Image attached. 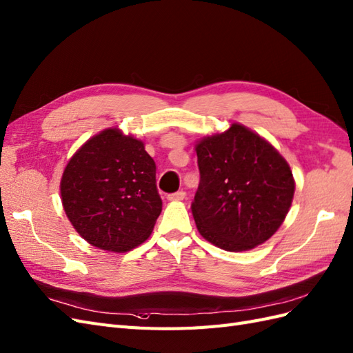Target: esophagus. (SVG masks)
Returning <instances> with one entry per match:
<instances>
[{"label": "esophagus", "instance_id": "esophagus-1", "mask_svg": "<svg viewBox=\"0 0 353 353\" xmlns=\"http://www.w3.org/2000/svg\"><path fill=\"white\" fill-rule=\"evenodd\" d=\"M185 196H186L185 190H177V192H174V194L167 195V199L168 201H182V199H185Z\"/></svg>", "mask_w": 353, "mask_h": 353}]
</instances>
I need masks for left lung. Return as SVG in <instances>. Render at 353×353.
I'll use <instances>...</instances> for the list:
<instances>
[{
    "mask_svg": "<svg viewBox=\"0 0 353 353\" xmlns=\"http://www.w3.org/2000/svg\"><path fill=\"white\" fill-rule=\"evenodd\" d=\"M199 186L192 214L199 234L226 251L263 244L288 213L294 179L268 140L238 123L195 146Z\"/></svg>",
    "mask_w": 353,
    "mask_h": 353,
    "instance_id": "left-lung-1",
    "label": "left lung"
}]
</instances>
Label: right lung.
<instances>
[{"instance_id":"obj_1","label":"right lung","mask_w":353,"mask_h":353,"mask_svg":"<svg viewBox=\"0 0 353 353\" xmlns=\"http://www.w3.org/2000/svg\"><path fill=\"white\" fill-rule=\"evenodd\" d=\"M155 173L142 140L106 128L65 167L60 180L65 213L87 243L125 253L148 239L163 210Z\"/></svg>"}]
</instances>
